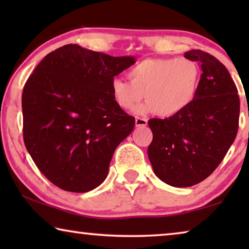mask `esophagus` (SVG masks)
Wrapping results in <instances>:
<instances>
[{
  "instance_id": "34e87169",
  "label": "esophagus",
  "mask_w": 249,
  "mask_h": 249,
  "mask_svg": "<svg viewBox=\"0 0 249 249\" xmlns=\"http://www.w3.org/2000/svg\"><path fill=\"white\" fill-rule=\"evenodd\" d=\"M135 124H136L137 127H140V126H146L147 120L142 119V117H136V119H135Z\"/></svg>"
}]
</instances>
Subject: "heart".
I'll use <instances>...</instances> for the list:
<instances>
[{"mask_svg":"<svg viewBox=\"0 0 249 249\" xmlns=\"http://www.w3.org/2000/svg\"><path fill=\"white\" fill-rule=\"evenodd\" d=\"M129 80L114 78L111 94L123 109H130L144 98L145 103L134 111L155 113L162 117L180 114L195 101L201 82V68L192 59L146 58L128 71Z\"/></svg>","mask_w":249,"mask_h":249,"instance_id":"obj_1","label":"heart"}]
</instances>
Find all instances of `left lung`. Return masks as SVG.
<instances>
[{
	"mask_svg": "<svg viewBox=\"0 0 249 249\" xmlns=\"http://www.w3.org/2000/svg\"><path fill=\"white\" fill-rule=\"evenodd\" d=\"M185 58L197 61L201 82L192 104L180 114L151 119L148 158L163 182L187 188L201 182L224 159L238 130L239 96L226 67L202 50Z\"/></svg>",
	"mask_w": 249,
	"mask_h": 249,
	"instance_id": "left-lung-1",
	"label": "left lung"
}]
</instances>
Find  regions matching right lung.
Returning a JSON list of instances; mask_svg holds the SVG:
<instances>
[{
  "instance_id": "right-lung-1",
  "label": "right lung",
  "mask_w": 249,
  "mask_h": 249,
  "mask_svg": "<svg viewBox=\"0 0 249 249\" xmlns=\"http://www.w3.org/2000/svg\"><path fill=\"white\" fill-rule=\"evenodd\" d=\"M134 64V57L69 44L48 53L25 83V146L58 188L88 192L107 178L116 147L135 126L113 100L111 81Z\"/></svg>"
}]
</instances>
